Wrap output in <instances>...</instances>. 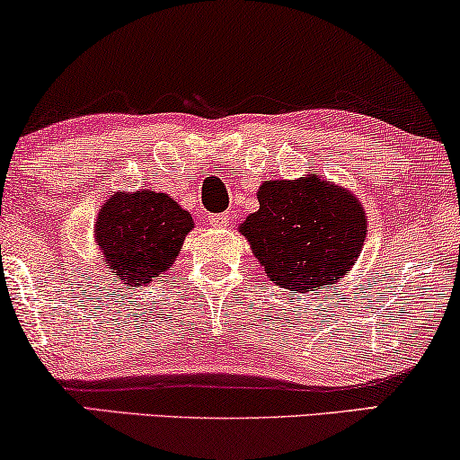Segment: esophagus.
<instances>
[{
  "label": "esophagus",
  "instance_id": "34e87169",
  "mask_svg": "<svg viewBox=\"0 0 460 460\" xmlns=\"http://www.w3.org/2000/svg\"><path fill=\"white\" fill-rule=\"evenodd\" d=\"M208 224H211L213 228H226V226L230 224V216L228 213H216V216H208Z\"/></svg>",
  "mask_w": 460,
  "mask_h": 460
}]
</instances>
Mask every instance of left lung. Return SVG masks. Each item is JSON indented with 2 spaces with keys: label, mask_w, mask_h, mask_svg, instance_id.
Here are the masks:
<instances>
[{
  "label": "left lung",
  "mask_w": 460,
  "mask_h": 460,
  "mask_svg": "<svg viewBox=\"0 0 460 460\" xmlns=\"http://www.w3.org/2000/svg\"><path fill=\"white\" fill-rule=\"evenodd\" d=\"M260 208L238 224L266 277L294 294H319L342 281L367 236V213L349 188L319 172L270 179Z\"/></svg>",
  "instance_id": "8db88e82"
}]
</instances>
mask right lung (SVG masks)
<instances>
[{
  "instance_id": "add662e5",
  "label": "right lung",
  "mask_w": 460,
  "mask_h": 460,
  "mask_svg": "<svg viewBox=\"0 0 460 460\" xmlns=\"http://www.w3.org/2000/svg\"><path fill=\"white\" fill-rule=\"evenodd\" d=\"M192 228V216L169 194L118 190L99 208L94 241L107 272L127 288H141L175 264Z\"/></svg>"
}]
</instances>
